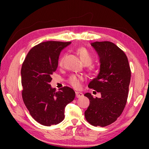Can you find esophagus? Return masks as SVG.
Masks as SVG:
<instances>
[{"label":"esophagus","mask_w":149,"mask_h":149,"mask_svg":"<svg viewBox=\"0 0 149 149\" xmlns=\"http://www.w3.org/2000/svg\"><path fill=\"white\" fill-rule=\"evenodd\" d=\"M75 96H76L77 98H81V97H83L84 96V95H83V93H82L81 92L76 91V92H75Z\"/></svg>","instance_id":"1"}]
</instances>
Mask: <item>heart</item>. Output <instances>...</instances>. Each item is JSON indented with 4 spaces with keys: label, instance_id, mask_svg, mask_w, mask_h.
<instances>
[{
    "label": "heart",
    "instance_id": "b5f03b06",
    "mask_svg": "<svg viewBox=\"0 0 149 149\" xmlns=\"http://www.w3.org/2000/svg\"><path fill=\"white\" fill-rule=\"evenodd\" d=\"M77 53L79 56L81 61L83 63L84 65L89 66L91 64V63H92V58H91L89 52H88L86 49L83 48V47L79 48L77 49ZM63 62V58H61L59 60V65H62ZM81 80V77L76 76V75H72V76L69 78V83H70L72 86H74L75 88H77L80 86Z\"/></svg>",
    "mask_w": 149,
    "mask_h": 149
}]
</instances>
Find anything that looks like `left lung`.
I'll list each match as a JSON object with an SVG mask.
<instances>
[{
  "instance_id": "8db88e82",
  "label": "left lung",
  "mask_w": 149,
  "mask_h": 149,
  "mask_svg": "<svg viewBox=\"0 0 149 149\" xmlns=\"http://www.w3.org/2000/svg\"><path fill=\"white\" fill-rule=\"evenodd\" d=\"M91 45L99 56L100 69L88 87L100 92L101 97L93 98L90 93L84 94L90 100L84 116L92 125L105 127L116 121L125 106L131 69L127 56L115 44L95 42Z\"/></svg>"
}]
</instances>
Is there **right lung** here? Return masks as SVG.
<instances>
[{
  "label": "right lung",
  "mask_w": 149,
  "mask_h": 149,
  "mask_svg": "<svg viewBox=\"0 0 149 149\" xmlns=\"http://www.w3.org/2000/svg\"><path fill=\"white\" fill-rule=\"evenodd\" d=\"M71 42L49 41L30 50L21 69L22 98L33 118L45 126L58 124L65 118V108L75 93L65 86L56 92L50 83L58 66L61 50Z\"/></svg>",
  "instance_id": "1"
}]
</instances>
